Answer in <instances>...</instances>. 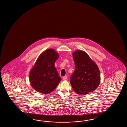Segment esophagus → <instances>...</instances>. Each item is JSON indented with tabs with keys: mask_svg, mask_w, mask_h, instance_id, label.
<instances>
[{
	"mask_svg": "<svg viewBox=\"0 0 127 127\" xmlns=\"http://www.w3.org/2000/svg\"><path fill=\"white\" fill-rule=\"evenodd\" d=\"M67 76H63V80H66L67 79Z\"/></svg>",
	"mask_w": 127,
	"mask_h": 127,
	"instance_id": "esophagus-1",
	"label": "esophagus"
}]
</instances>
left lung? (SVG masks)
<instances>
[{
  "instance_id": "obj_1",
  "label": "left lung",
  "mask_w": 127,
  "mask_h": 127,
  "mask_svg": "<svg viewBox=\"0 0 127 127\" xmlns=\"http://www.w3.org/2000/svg\"><path fill=\"white\" fill-rule=\"evenodd\" d=\"M75 71L70 77V84L77 94L85 95L94 91L100 82V73L96 63L86 52L77 50L73 53Z\"/></svg>"
}]
</instances>
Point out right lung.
Here are the masks:
<instances>
[{
    "mask_svg": "<svg viewBox=\"0 0 127 127\" xmlns=\"http://www.w3.org/2000/svg\"><path fill=\"white\" fill-rule=\"evenodd\" d=\"M59 57L53 49H48L39 55L30 73V81L36 91L48 94L54 91L61 80L54 63Z\"/></svg>",
    "mask_w": 127,
    "mask_h": 127,
    "instance_id": "add662e5",
    "label": "right lung"
}]
</instances>
